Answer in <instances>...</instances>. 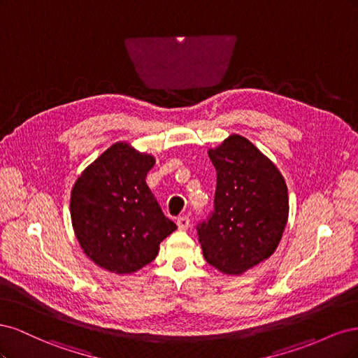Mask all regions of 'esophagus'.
<instances>
[{
  "mask_svg": "<svg viewBox=\"0 0 358 358\" xmlns=\"http://www.w3.org/2000/svg\"><path fill=\"white\" fill-rule=\"evenodd\" d=\"M176 224H178V229H179V230H187L191 222H189V218H188V216L183 215V216H179L178 221H176Z\"/></svg>",
  "mask_w": 358,
  "mask_h": 358,
  "instance_id": "34e87169",
  "label": "esophagus"
}]
</instances>
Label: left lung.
Returning <instances> with one entry per match:
<instances>
[{"mask_svg": "<svg viewBox=\"0 0 358 358\" xmlns=\"http://www.w3.org/2000/svg\"><path fill=\"white\" fill-rule=\"evenodd\" d=\"M216 169L213 212L197 225L206 262L242 275L275 252L288 221L284 176L248 138L231 134L209 149Z\"/></svg>", "mask_w": 358, "mask_h": 358, "instance_id": "1", "label": "left lung"}]
</instances>
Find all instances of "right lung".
Masks as SVG:
<instances>
[{"label":"right lung","instance_id":"add662e5","mask_svg":"<svg viewBox=\"0 0 358 358\" xmlns=\"http://www.w3.org/2000/svg\"><path fill=\"white\" fill-rule=\"evenodd\" d=\"M155 158L117 142L86 167L71 189L74 234L92 262L125 275L155 259L178 227L162 213L146 183Z\"/></svg>","mask_w":358,"mask_h":358}]
</instances>
